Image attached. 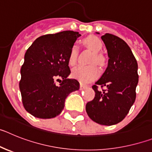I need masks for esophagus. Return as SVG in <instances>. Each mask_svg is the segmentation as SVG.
I'll return each instance as SVG.
<instances>
[{"label": "esophagus", "instance_id": "obj_1", "mask_svg": "<svg viewBox=\"0 0 152 152\" xmlns=\"http://www.w3.org/2000/svg\"><path fill=\"white\" fill-rule=\"evenodd\" d=\"M86 88H87V86L84 85V84H80V91H81V90L85 89Z\"/></svg>", "mask_w": 152, "mask_h": 152}]
</instances>
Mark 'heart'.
<instances>
[{"instance_id": "b5f03b06", "label": "heart", "mask_w": 152, "mask_h": 152, "mask_svg": "<svg viewBox=\"0 0 152 152\" xmlns=\"http://www.w3.org/2000/svg\"><path fill=\"white\" fill-rule=\"evenodd\" d=\"M83 43L94 52V56L91 60V63L95 62L97 64H104V57L99 53L103 49L101 40L94 36L87 37L83 40ZM78 48L77 45H73L70 50L68 61L70 65H75L77 61ZM99 69L96 64H91L89 65H78L72 70V75L74 78L77 79L81 83L91 82L96 79L99 75Z\"/></svg>"}]
</instances>
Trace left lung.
Returning a JSON list of instances; mask_svg holds the SVG:
<instances>
[{
  "instance_id": "8db88e82",
  "label": "left lung",
  "mask_w": 152,
  "mask_h": 152,
  "mask_svg": "<svg viewBox=\"0 0 152 152\" xmlns=\"http://www.w3.org/2000/svg\"><path fill=\"white\" fill-rule=\"evenodd\" d=\"M101 39L107 48L108 65L92 86L95 96L87 103L86 111L95 123L112 126L126 117L135 102L139 82L138 64L124 40L110 33L102 36ZM98 85L107 89L99 91Z\"/></svg>"
}]
</instances>
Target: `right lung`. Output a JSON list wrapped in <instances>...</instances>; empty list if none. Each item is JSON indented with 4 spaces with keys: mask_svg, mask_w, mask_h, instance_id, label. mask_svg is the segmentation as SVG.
Listing matches in <instances>:
<instances>
[{
    "mask_svg": "<svg viewBox=\"0 0 152 152\" xmlns=\"http://www.w3.org/2000/svg\"><path fill=\"white\" fill-rule=\"evenodd\" d=\"M80 36L74 31L45 35L26 50L20 90L24 108L35 117L50 119L59 115L67 96L80 88L77 80L68 78L70 50ZM56 80H60L59 86Z\"/></svg>",
    "mask_w": 152,
    "mask_h": 152,
    "instance_id": "add662e5",
    "label": "right lung"
}]
</instances>
